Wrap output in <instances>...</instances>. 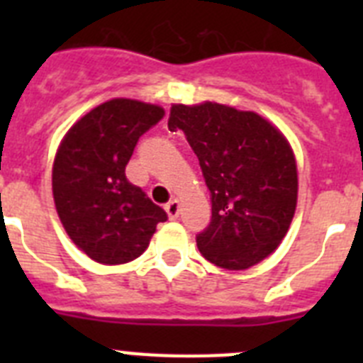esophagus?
Here are the masks:
<instances>
[{
    "mask_svg": "<svg viewBox=\"0 0 363 363\" xmlns=\"http://www.w3.org/2000/svg\"><path fill=\"white\" fill-rule=\"evenodd\" d=\"M165 211H167V214H169V218H171V220L178 218V214H179V201L178 200H171V201H169V203L165 205Z\"/></svg>",
    "mask_w": 363,
    "mask_h": 363,
    "instance_id": "1",
    "label": "esophagus"
}]
</instances>
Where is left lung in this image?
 Here are the masks:
<instances>
[{
	"instance_id": "obj_1",
	"label": "left lung",
	"mask_w": 363,
	"mask_h": 363,
	"mask_svg": "<svg viewBox=\"0 0 363 363\" xmlns=\"http://www.w3.org/2000/svg\"><path fill=\"white\" fill-rule=\"evenodd\" d=\"M169 129L184 130L211 192V223L196 236L201 256L229 271L259 264L280 245L296 211L289 142L256 112L214 101L172 105Z\"/></svg>"
}]
</instances>
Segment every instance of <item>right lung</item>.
Instances as JSON below:
<instances>
[{
	"label": "right lung",
	"instance_id": "obj_1",
	"mask_svg": "<svg viewBox=\"0 0 363 363\" xmlns=\"http://www.w3.org/2000/svg\"><path fill=\"white\" fill-rule=\"evenodd\" d=\"M165 111L114 98L86 112L57 147L52 194L57 216L78 249L98 264L133 262L149 247L167 213L125 176L138 140Z\"/></svg>",
	"mask_w": 363,
	"mask_h": 363
}]
</instances>
